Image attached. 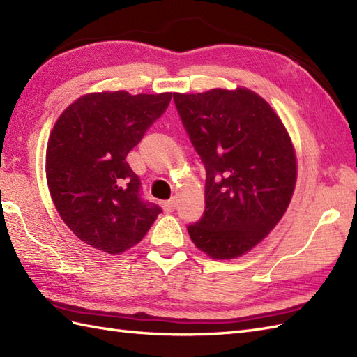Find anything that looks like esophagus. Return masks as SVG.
Masks as SVG:
<instances>
[{
    "mask_svg": "<svg viewBox=\"0 0 357 357\" xmlns=\"http://www.w3.org/2000/svg\"><path fill=\"white\" fill-rule=\"evenodd\" d=\"M162 207H164V211H167V213H172V211H174V207H176V202H174V199L165 201L162 204Z\"/></svg>",
    "mask_w": 357,
    "mask_h": 357,
    "instance_id": "esophagus-1",
    "label": "esophagus"
}]
</instances>
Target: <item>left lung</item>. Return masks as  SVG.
<instances>
[{
  "label": "left lung",
  "instance_id": "left-lung-1",
  "mask_svg": "<svg viewBox=\"0 0 357 357\" xmlns=\"http://www.w3.org/2000/svg\"><path fill=\"white\" fill-rule=\"evenodd\" d=\"M173 100L207 173L206 211L188 234L211 259H234L267 238L290 206L298 179L291 138L276 110L245 87Z\"/></svg>",
  "mask_w": 357,
  "mask_h": 357
}]
</instances>
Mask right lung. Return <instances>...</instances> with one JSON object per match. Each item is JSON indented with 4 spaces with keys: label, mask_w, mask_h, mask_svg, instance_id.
I'll return each mask as SVG.
<instances>
[{
    "label": "right lung",
    "mask_w": 357,
    "mask_h": 357,
    "mask_svg": "<svg viewBox=\"0 0 357 357\" xmlns=\"http://www.w3.org/2000/svg\"><path fill=\"white\" fill-rule=\"evenodd\" d=\"M170 100V92L87 93L53 126L45 150L49 192L64 224L90 247L123 253L161 213L142 201L139 178L126 158Z\"/></svg>",
    "instance_id": "obj_1"
}]
</instances>
